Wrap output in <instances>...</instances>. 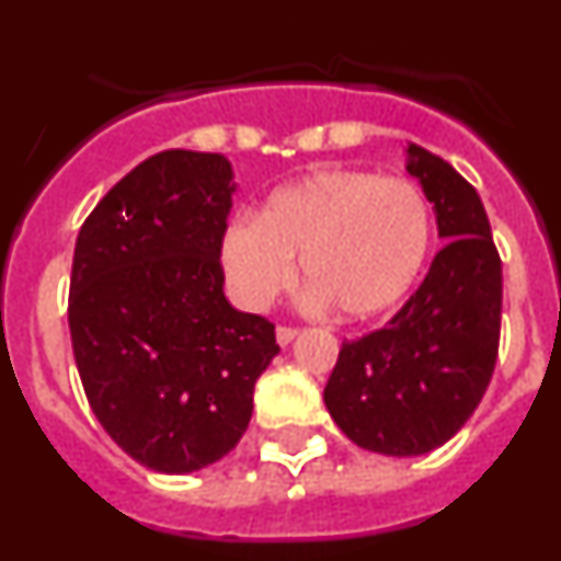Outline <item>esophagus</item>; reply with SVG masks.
Instances as JSON below:
<instances>
[{
    "instance_id": "esophagus-1",
    "label": "esophagus",
    "mask_w": 561,
    "mask_h": 561,
    "mask_svg": "<svg viewBox=\"0 0 561 561\" xmlns=\"http://www.w3.org/2000/svg\"><path fill=\"white\" fill-rule=\"evenodd\" d=\"M275 334H277V345H289V342L300 334V329H295V325H277Z\"/></svg>"
}]
</instances>
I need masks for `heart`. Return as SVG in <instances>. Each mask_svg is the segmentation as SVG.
I'll use <instances>...</instances> for the list:
<instances>
[{
    "mask_svg": "<svg viewBox=\"0 0 561 561\" xmlns=\"http://www.w3.org/2000/svg\"><path fill=\"white\" fill-rule=\"evenodd\" d=\"M433 213L410 180L356 168H320L275 187L257 216L221 236V266L247 309L289 286L295 264L314 297L345 320L390 311L427 264Z\"/></svg>",
    "mask_w": 561,
    "mask_h": 561,
    "instance_id": "obj_1",
    "label": "heart"
}]
</instances>
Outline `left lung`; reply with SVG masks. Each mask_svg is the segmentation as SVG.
<instances>
[{"mask_svg": "<svg viewBox=\"0 0 561 561\" xmlns=\"http://www.w3.org/2000/svg\"><path fill=\"white\" fill-rule=\"evenodd\" d=\"M408 153L447 244L385 329L342 342L323 393L356 447L396 458L447 444L478 410L503 311V264L478 191L427 148Z\"/></svg>", "mask_w": 561, "mask_h": 561, "instance_id": "left-lung-1", "label": "left lung"}]
</instances>
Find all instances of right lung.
Wrapping results in <instances>:
<instances>
[{
    "label": "right lung",
    "instance_id": "right-lung-1",
    "mask_svg": "<svg viewBox=\"0 0 561 561\" xmlns=\"http://www.w3.org/2000/svg\"><path fill=\"white\" fill-rule=\"evenodd\" d=\"M230 180L221 153H153L78 232L67 314L83 393L114 444L153 472L225 458L280 351L275 323L236 311L221 289Z\"/></svg>",
    "mask_w": 561,
    "mask_h": 561
}]
</instances>
